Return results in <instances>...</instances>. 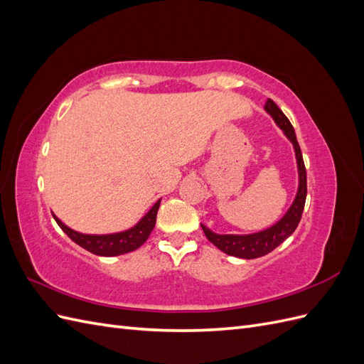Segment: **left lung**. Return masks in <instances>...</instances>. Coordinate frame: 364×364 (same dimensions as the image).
<instances>
[{
	"label": "left lung",
	"mask_w": 364,
	"mask_h": 364,
	"mask_svg": "<svg viewBox=\"0 0 364 364\" xmlns=\"http://www.w3.org/2000/svg\"><path fill=\"white\" fill-rule=\"evenodd\" d=\"M266 111L273 117L274 121H277V124L284 130V134L287 135V138L293 142L294 146L297 168H299V190H297L296 199L291 208L277 225L262 230V232L252 234V235H217L202 225L206 238L211 241L215 247L228 253V255L245 258V259H253V258L267 255L269 252L277 249L282 241L287 240L294 232V229L301 222L305 199H306V170H305L299 142L296 139L294 129L289 121V118L285 117L284 112L278 107V105L273 100H270V98L266 103Z\"/></svg>",
	"instance_id": "obj_1"
}]
</instances>
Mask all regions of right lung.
Wrapping results in <instances>:
<instances>
[{"instance_id":"1","label":"right lung","mask_w":364,"mask_h":364,"mask_svg":"<svg viewBox=\"0 0 364 364\" xmlns=\"http://www.w3.org/2000/svg\"><path fill=\"white\" fill-rule=\"evenodd\" d=\"M158 209H159V200L144 217H142V220L136 226H134L129 230H124V232L111 234V235L79 234L75 232V230L70 229L68 226H65L56 215L53 217L56 220V223L60 226L63 232L67 234L75 245L82 246L83 249L90 250L91 253H95V255L115 257V255H123V253L135 250L142 243H146V240L149 238L153 228H155Z\"/></svg>"}]
</instances>
